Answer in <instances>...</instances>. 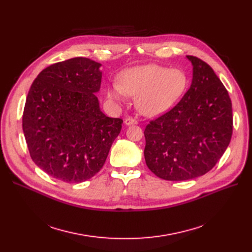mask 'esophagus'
Wrapping results in <instances>:
<instances>
[{"label": "esophagus", "mask_w": 252, "mask_h": 252, "mask_svg": "<svg viewBox=\"0 0 252 252\" xmlns=\"http://www.w3.org/2000/svg\"><path fill=\"white\" fill-rule=\"evenodd\" d=\"M125 124H126V126H130V125H137V124H138V121H137V119L133 118V117H127V118H126Z\"/></svg>", "instance_id": "esophagus-1"}]
</instances>
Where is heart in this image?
Here are the masks:
<instances>
[{"mask_svg": "<svg viewBox=\"0 0 252 252\" xmlns=\"http://www.w3.org/2000/svg\"><path fill=\"white\" fill-rule=\"evenodd\" d=\"M187 86V76L181 69H169L149 64L124 71L119 85L108 90L111 100H122L125 94L136 97L140 113L146 116L160 115L167 111L182 96Z\"/></svg>", "mask_w": 252, "mask_h": 252, "instance_id": "b5f03b06", "label": "heart"}]
</instances>
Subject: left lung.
<instances>
[{"label":"left lung","mask_w":252,"mask_h":252,"mask_svg":"<svg viewBox=\"0 0 252 252\" xmlns=\"http://www.w3.org/2000/svg\"><path fill=\"white\" fill-rule=\"evenodd\" d=\"M193 79L173 108L146 126L145 160L158 178L186 181L213 168L233 133L232 102L210 66L195 56Z\"/></svg>","instance_id":"obj_1"}]
</instances>
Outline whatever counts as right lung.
<instances>
[{
  "label": "right lung",
  "instance_id": "right-lung-1",
  "mask_svg": "<svg viewBox=\"0 0 252 252\" xmlns=\"http://www.w3.org/2000/svg\"><path fill=\"white\" fill-rule=\"evenodd\" d=\"M100 63L75 57L38 73L26 97L22 128L33 162L49 176L82 183L103 167L123 119L106 116L95 93Z\"/></svg>",
  "mask_w": 252,
  "mask_h": 252
}]
</instances>
